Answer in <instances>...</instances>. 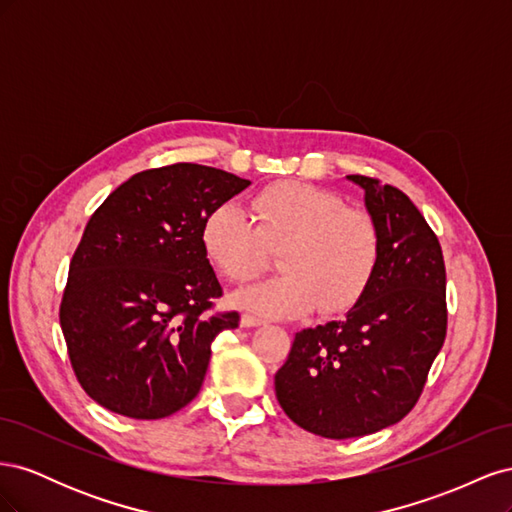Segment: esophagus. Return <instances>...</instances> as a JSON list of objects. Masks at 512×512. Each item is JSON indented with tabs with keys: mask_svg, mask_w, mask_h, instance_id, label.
<instances>
[{
	"mask_svg": "<svg viewBox=\"0 0 512 512\" xmlns=\"http://www.w3.org/2000/svg\"><path fill=\"white\" fill-rule=\"evenodd\" d=\"M260 324H265V320H260V318H256V316H250V314H243V316H241V327H243V329L260 327Z\"/></svg>",
	"mask_w": 512,
	"mask_h": 512,
	"instance_id": "esophagus-1",
	"label": "esophagus"
}]
</instances>
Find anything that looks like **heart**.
<instances>
[{
    "mask_svg": "<svg viewBox=\"0 0 512 512\" xmlns=\"http://www.w3.org/2000/svg\"><path fill=\"white\" fill-rule=\"evenodd\" d=\"M258 224L235 200L215 205L200 226V245L228 280L243 282L282 250L280 277L232 292V305L265 318L344 314L361 301L380 267L378 224L348 209L333 192L307 183H275L252 200Z\"/></svg>",
    "mask_w": 512,
    "mask_h": 512,
    "instance_id": "heart-1",
    "label": "heart"
}]
</instances>
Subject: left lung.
<instances>
[{"label": "left lung", "instance_id": "8db88e82", "mask_svg": "<svg viewBox=\"0 0 512 512\" xmlns=\"http://www.w3.org/2000/svg\"><path fill=\"white\" fill-rule=\"evenodd\" d=\"M382 239L380 267L342 320L294 335L275 374L292 423L346 440L399 423L421 395L446 337V271L438 237L393 185L348 175Z\"/></svg>", "mask_w": 512, "mask_h": 512}]
</instances>
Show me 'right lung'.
Segmentation results:
<instances>
[{"mask_svg":"<svg viewBox=\"0 0 512 512\" xmlns=\"http://www.w3.org/2000/svg\"><path fill=\"white\" fill-rule=\"evenodd\" d=\"M247 185L220 168L173 164L136 173L91 215L59 324L74 374L96 404L153 421L198 395L213 339L239 327L237 312L205 314L222 286L200 226Z\"/></svg>","mask_w":512,"mask_h":512,"instance_id":"right-lung-1","label":"right lung"}]
</instances>
